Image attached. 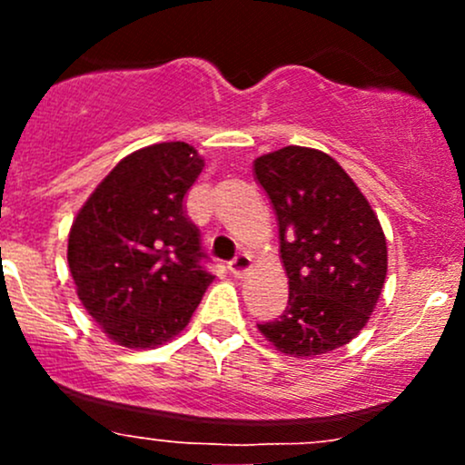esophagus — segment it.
<instances>
[{
	"label": "esophagus",
	"instance_id": "34e87169",
	"mask_svg": "<svg viewBox=\"0 0 465 465\" xmlns=\"http://www.w3.org/2000/svg\"><path fill=\"white\" fill-rule=\"evenodd\" d=\"M249 269H251V258L247 253H238L236 258L229 262V271H232V275H236V277L244 275Z\"/></svg>",
	"mask_w": 465,
	"mask_h": 465
}]
</instances>
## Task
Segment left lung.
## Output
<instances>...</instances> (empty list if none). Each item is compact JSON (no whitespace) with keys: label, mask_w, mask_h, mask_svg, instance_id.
<instances>
[{"label":"left lung","mask_w":465,"mask_h":465,"mask_svg":"<svg viewBox=\"0 0 465 465\" xmlns=\"http://www.w3.org/2000/svg\"><path fill=\"white\" fill-rule=\"evenodd\" d=\"M280 225L288 306L258 323L282 354H325L365 328L387 277L378 216L330 154L286 146L253 163Z\"/></svg>","instance_id":"left-lung-1"}]
</instances>
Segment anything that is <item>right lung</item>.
I'll use <instances>...</instances> for the list:
<instances>
[{"mask_svg":"<svg viewBox=\"0 0 465 465\" xmlns=\"http://www.w3.org/2000/svg\"><path fill=\"white\" fill-rule=\"evenodd\" d=\"M185 142L135 151L78 212L67 262L78 300L117 345L143 350L179 334L214 275L185 194L203 170Z\"/></svg>","mask_w":465,"mask_h":465,"instance_id":"1","label":"right lung"}]
</instances>
